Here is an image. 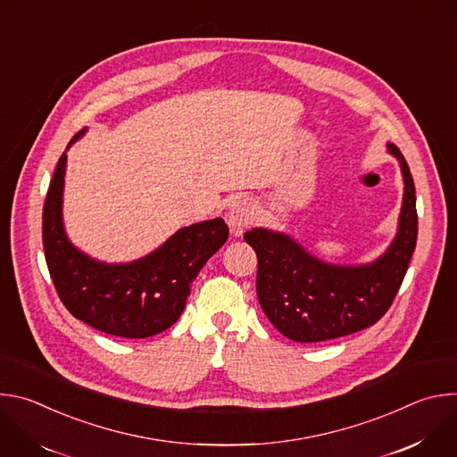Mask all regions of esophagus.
<instances>
[{
    "instance_id": "34e87169",
    "label": "esophagus",
    "mask_w": 457,
    "mask_h": 457,
    "mask_svg": "<svg viewBox=\"0 0 457 457\" xmlns=\"http://www.w3.org/2000/svg\"><path fill=\"white\" fill-rule=\"evenodd\" d=\"M256 219V212H254V204L251 203V199L245 197H238L237 201H233V204L229 206L228 212V224L231 228V231L235 235H242L244 229L254 222Z\"/></svg>"
}]
</instances>
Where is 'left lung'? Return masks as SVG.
<instances>
[{"instance_id": "8db88e82", "label": "left lung", "mask_w": 457, "mask_h": 457, "mask_svg": "<svg viewBox=\"0 0 457 457\" xmlns=\"http://www.w3.org/2000/svg\"><path fill=\"white\" fill-rule=\"evenodd\" d=\"M403 173L398 233L370 264L323 262L280 231L253 228L244 240L258 258L256 296L275 328L289 340L314 344L374 325L393 303L418 238L416 187L398 146L386 145Z\"/></svg>"}]
</instances>
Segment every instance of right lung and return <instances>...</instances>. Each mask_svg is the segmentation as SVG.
Segmentation results:
<instances>
[{"label":"right lung","mask_w":457,"mask_h":457,"mask_svg":"<svg viewBox=\"0 0 457 457\" xmlns=\"http://www.w3.org/2000/svg\"><path fill=\"white\" fill-rule=\"evenodd\" d=\"M64 170L67 152L57 161L43 206L45 258L61 302L72 316L112 337L148 338L166 331L182 314L193 280L228 240L226 222L219 217L182 228L134 262H99L64 233Z\"/></svg>","instance_id":"1"}]
</instances>
